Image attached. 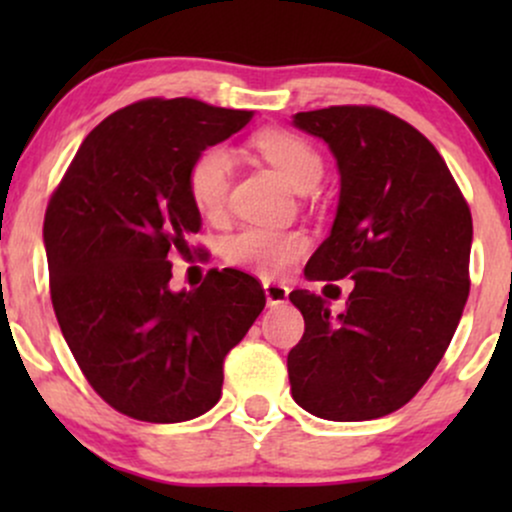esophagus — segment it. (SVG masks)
<instances>
[{
  "instance_id": "obj_1",
  "label": "esophagus",
  "mask_w": 512,
  "mask_h": 512,
  "mask_svg": "<svg viewBox=\"0 0 512 512\" xmlns=\"http://www.w3.org/2000/svg\"><path fill=\"white\" fill-rule=\"evenodd\" d=\"M264 296H267L269 308L284 305L286 301H289V286L276 284V281H264Z\"/></svg>"
}]
</instances>
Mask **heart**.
<instances>
[{
    "label": "heart",
    "instance_id": "obj_1",
    "mask_svg": "<svg viewBox=\"0 0 512 512\" xmlns=\"http://www.w3.org/2000/svg\"><path fill=\"white\" fill-rule=\"evenodd\" d=\"M255 149L267 163L279 170L296 192H310L322 178V158L313 144L284 129H267L252 139ZM233 180V156L226 146L204 149L192 161L187 173V190L204 219H216L226 209ZM308 250V238L298 231L248 226L226 240V260L264 276H279L301 260Z\"/></svg>",
    "mask_w": 512,
    "mask_h": 512
}]
</instances>
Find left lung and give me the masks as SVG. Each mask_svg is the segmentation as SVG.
Returning <instances> with one entry per match:
<instances>
[{
  "mask_svg": "<svg viewBox=\"0 0 512 512\" xmlns=\"http://www.w3.org/2000/svg\"><path fill=\"white\" fill-rule=\"evenodd\" d=\"M330 146L339 204L310 281L354 279L346 310L298 289L303 339L289 351L296 404L327 421L392 414L424 387L469 296L472 214L443 156L409 122L373 105L293 115ZM327 289V286H325Z\"/></svg>",
  "mask_w": 512,
  "mask_h": 512,
  "instance_id": "left-lung-1",
  "label": "left lung"
}]
</instances>
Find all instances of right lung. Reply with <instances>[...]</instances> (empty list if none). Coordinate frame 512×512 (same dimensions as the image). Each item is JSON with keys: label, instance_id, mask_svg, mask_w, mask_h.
I'll return each instance as SVG.
<instances>
[{"label": "right lung", "instance_id": "1", "mask_svg": "<svg viewBox=\"0 0 512 512\" xmlns=\"http://www.w3.org/2000/svg\"><path fill=\"white\" fill-rule=\"evenodd\" d=\"M252 110L149 98L93 129L45 211L50 296L81 373L110 407L178 424L219 402L223 358L264 308L255 276L211 269L173 291L170 257L190 252L202 216L187 173Z\"/></svg>", "mask_w": 512, "mask_h": 512}]
</instances>
